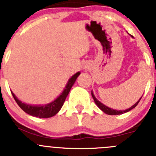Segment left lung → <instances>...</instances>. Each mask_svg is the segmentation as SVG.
<instances>
[{
  "label": "left lung",
  "instance_id": "1",
  "mask_svg": "<svg viewBox=\"0 0 156 156\" xmlns=\"http://www.w3.org/2000/svg\"><path fill=\"white\" fill-rule=\"evenodd\" d=\"M91 95H92V97H93V98H94V102H95V104L97 105H98V107L99 108H100L101 110V111H103L105 112V113H106V114H108V115H120V114H123V113H126V112H129V111H130V110L131 109H133V108H135V107H136V106L137 105V104H138L139 103V101H140V99H141V98H140V99H139L138 101H137V102L135 103L134 105H132L131 107H130V108H128V109H126V110H115V109H112V108H108V107H107V106L106 105H105L104 104H102V103L101 102H100V101H99L98 100L97 98H95V96L94 95V94H93V92L91 91Z\"/></svg>",
  "mask_w": 156,
  "mask_h": 156
}]
</instances>
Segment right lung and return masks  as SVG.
Returning <instances> with one entry per match:
<instances>
[{
    "instance_id": "right-lung-1",
    "label": "right lung",
    "mask_w": 156,
    "mask_h": 156,
    "mask_svg": "<svg viewBox=\"0 0 156 156\" xmlns=\"http://www.w3.org/2000/svg\"><path fill=\"white\" fill-rule=\"evenodd\" d=\"M80 74V72L74 74L69 80L68 83H67V84H66L62 93L59 95L55 100L47 105H32L26 104L24 102H22L21 101H19L16 95L14 94L13 92H12V94L13 96L14 99L16 100V103L19 105V107L25 112H27V114L33 115V116L38 117V118H50V117H52L55 115H56L59 112V110L61 109L63 104H64L65 101H66L67 95L69 93L72 87L74 84V83L76 82L77 77L79 76Z\"/></svg>"
}]
</instances>
